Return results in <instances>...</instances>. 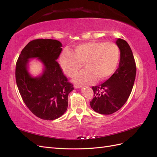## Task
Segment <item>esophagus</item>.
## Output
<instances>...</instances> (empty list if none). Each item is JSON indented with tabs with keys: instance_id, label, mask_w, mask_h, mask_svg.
I'll return each mask as SVG.
<instances>
[{
	"instance_id": "obj_1",
	"label": "esophagus",
	"mask_w": 157,
	"mask_h": 157,
	"mask_svg": "<svg viewBox=\"0 0 157 157\" xmlns=\"http://www.w3.org/2000/svg\"><path fill=\"white\" fill-rule=\"evenodd\" d=\"M74 88H82V86L81 85H79V84H75L74 85Z\"/></svg>"
}]
</instances>
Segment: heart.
Instances as JSON below:
<instances>
[{
  "label": "heart",
  "mask_w": 157,
  "mask_h": 157,
  "mask_svg": "<svg viewBox=\"0 0 157 157\" xmlns=\"http://www.w3.org/2000/svg\"><path fill=\"white\" fill-rule=\"evenodd\" d=\"M119 57V49L115 43L92 40L75 45L73 52L63 50L59 56V64L67 75L71 77L83 63L85 69L77 73L73 80L90 84L95 79L100 82L111 76L117 67Z\"/></svg>",
  "instance_id": "b5f03b06"
}]
</instances>
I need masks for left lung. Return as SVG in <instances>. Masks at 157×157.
Segmentation results:
<instances>
[{"instance_id": "left-lung-1", "label": "left lung", "mask_w": 157, "mask_h": 157, "mask_svg": "<svg viewBox=\"0 0 157 157\" xmlns=\"http://www.w3.org/2000/svg\"><path fill=\"white\" fill-rule=\"evenodd\" d=\"M116 44L120 50L119 67L103 84L92 86L94 98L90 106L96 113L111 115L124 105L131 94L136 75V65L128 43L121 38Z\"/></svg>"}]
</instances>
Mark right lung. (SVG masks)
<instances>
[{"label":"right lung","mask_w":157,"mask_h":157,"mask_svg":"<svg viewBox=\"0 0 157 157\" xmlns=\"http://www.w3.org/2000/svg\"><path fill=\"white\" fill-rule=\"evenodd\" d=\"M61 46L56 40H34L23 48L16 63V83L23 101L33 114L42 119L54 120L64 114L68 95L73 90L56 61ZM32 58H38L44 64L41 76L33 78L29 74L27 65Z\"/></svg>","instance_id":"add662e5"}]
</instances>
